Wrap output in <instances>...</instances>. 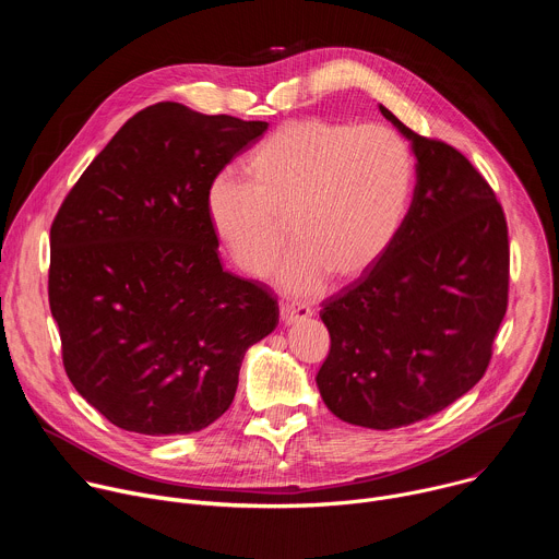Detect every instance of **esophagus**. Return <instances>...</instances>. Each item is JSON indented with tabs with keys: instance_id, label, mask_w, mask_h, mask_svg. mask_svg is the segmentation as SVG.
I'll use <instances>...</instances> for the list:
<instances>
[{
	"instance_id": "esophagus-1",
	"label": "esophagus",
	"mask_w": 559,
	"mask_h": 559,
	"mask_svg": "<svg viewBox=\"0 0 559 559\" xmlns=\"http://www.w3.org/2000/svg\"><path fill=\"white\" fill-rule=\"evenodd\" d=\"M313 313V309L309 307V305H305V302H287L285 307H283V321L287 323V325H292V323H300V321H307V318Z\"/></svg>"
}]
</instances>
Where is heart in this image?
I'll return each instance as SVG.
<instances>
[{
  "instance_id": "heart-1",
  "label": "heart",
  "mask_w": 559,
  "mask_h": 559,
  "mask_svg": "<svg viewBox=\"0 0 559 559\" xmlns=\"http://www.w3.org/2000/svg\"><path fill=\"white\" fill-rule=\"evenodd\" d=\"M248 186L216 177L210 223L231 261L250 276L272 270L287 243L278 283L300 296L328 276L356 281L393 246L409 210L414 158L382 126L309 117L276 128L246 162Z\"/></svg>"
}]
</instances>
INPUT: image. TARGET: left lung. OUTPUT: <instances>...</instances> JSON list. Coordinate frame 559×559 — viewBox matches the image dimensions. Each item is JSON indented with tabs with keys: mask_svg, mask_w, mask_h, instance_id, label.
<instances>
[{
	"mask_svg": "<svg viewBox=\"0 0 559 559\" xmlns=\"http://www.w3.org/2000/svg\"><path fill=\"white\" fill-rule=\"evenodd\" d=\"M378 108L412 141L416 190L389 252L325 300L332 347L316 384L336 418L386 431L447 409L485 376L507 313L509 231L462 152Z\"/></svg>",
	"mask_w": 559,
	"mask_h": 559,
	"instance_id": "8db88e82",
	"label": "left lung"
}]
</instances>
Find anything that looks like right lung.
<instances>
[{"label":"right lung","instance_id":"1","mask_svg":"<svg viewBox=\"0 0 559 559\" xmlns=\"http://www.w3.org/2000/svg\"><path fill=\"white\" fill-rule=\"evenodd\" d=\"M265 121L154 104L123 123L50 227L63 367L123 431L186 436L234 401L246 352L278 325L263 283L225 272L205 197Z\"/></svg>","mask_w":559,"mask_h":559}]
</instances>
